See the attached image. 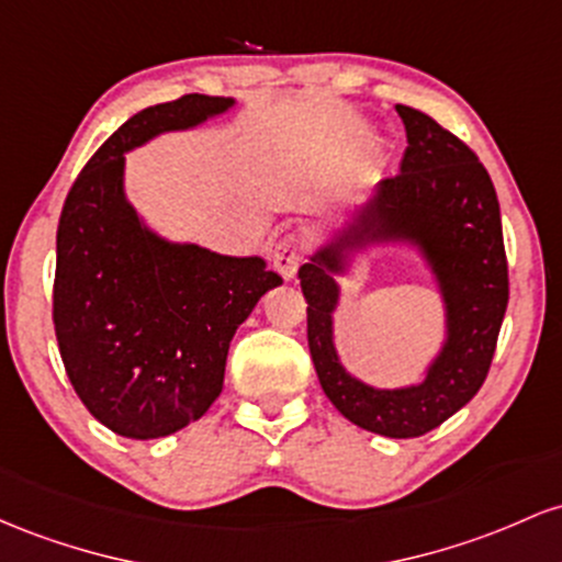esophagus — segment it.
<instances>
[{"mask_svg":"<svg viewBox=\"0 0 562 562\" xmlns=\"http://www.w3.org/2000/svg\"><path fill=\"white\" fill-rule=\"evenodd\" d=\"M302 262V244L294 233H286V236L279 238L273 249V268L279 270L283 279H294Z\"/></svg>","mask_w":562,"mask_h":562,"instance_id":"34e87169","label":"esophagus"}]
</instances>
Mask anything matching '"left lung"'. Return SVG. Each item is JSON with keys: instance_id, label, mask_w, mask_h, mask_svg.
Returning <instances> with one entry per match:
<instances>
[{"instance_id": "1", "label": "left lung", "mask_w": 562, "mask_h": 562, "mask_svg": "<svg viewBox=\"0 0 562 562\" xmlns=\"http://www.w3.org/2000/svg\"><path fill=\"white\" fill-rule=\"evenodd\" d=\"M406 127L401 172L376 182L348 228L300 268L307 300V345L321 387L337 412L384 438H419L468 406L485 382L509 300L507 255L494 182L477 156L408 105H395ZM371 243L417 246L434 270L447 307L445 348L419 385L371 389L347 374L333 348L334 274L352 250Z\"/></svg>"}]
</instances>
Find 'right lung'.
I'll return each instance as SVG.
<instances>
[{
	"label": "right lung",
	"instance_id": "1",
	"mask_svg": "<svg viewBox=\"0 0 562 562\" xmlns=\"http://www.w3.org/2000/svg\"><path fill=\"white\" fill-rule=\"evenodd\" d=\"M231 105L182 94L135 113L94 150L63 204L55 337L87 412L124 438H164L204 417L223 390L233 334L283 283L262 257L167 241L124 196L127 150Z\"/></svg>",
	"mask_w": 562,
	"mask_h": 562
}]
</instances>
